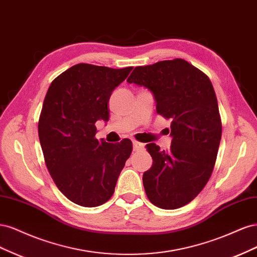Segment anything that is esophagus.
I'll use <instances>...</instances> for the list:
<instances>
[{"label":"esophagus","mask_w":257,"mask_h":257,"mask_svg":"<svg viewBox=\"0 0 257 257\" xmlns=\"http://www.w3.org/2000/svg\"><path fill=\"white\" fill-rule=\"evenodd\" d=\"M145 145L142 143H138V142H133V149L134 151H139V150H143L144 149Z\"/></svg>","instance_id":"1"}]
</instances>
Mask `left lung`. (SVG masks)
Returning <instances> with one entry per match:
<instances>
[{
    "mask_svg": "<svg viewBox=\"0 0 257 257\" xmlns=\"http://www.w3.org/2000/svg\"><path fill=\"white\" fill-rule=\"evenodd\" d=\"M127 82L149 90L158 113L172 120L168 151L146 146L153 160L143 176L147 196L159 208H180L204 189L219 150L222 125L212 83L182 59L137 66Z\"/></svg>",
    "mask_w": 257,
    "mask_h": 257,
    "instance_id": "1",
    "label": "left lung"
}]
</instances>
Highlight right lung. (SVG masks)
Here are the masks:
<instances>
[{"mask_svg": "<svg viewBox=\"0 0 257 257\" xmlns=\"http://www.w3.org/2000/svg\"><path fill=\"white\" fill-rule=\"evenodd\" d=\"M133 67L114 69L80 63L54 79L44 99L38 136L49 174L73 203L97 207L109 200L133 149L95 138V122L109 120L112 91Z\"/></svg>", "mask_w": 257, "mask_h": 257, "instance_id": "obj_1", "label": "right lung"}]
</instances>
